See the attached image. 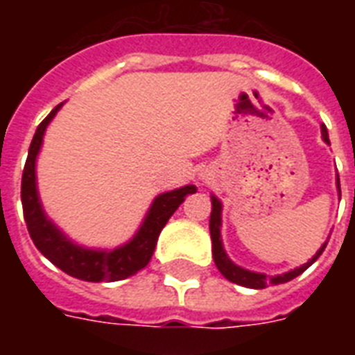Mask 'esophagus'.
Returning a JSON list of instances; mask_svg holds the SVG:
<instances>
[{"instance_id":"1","label":"esophagus","mask_w":355,"mask_h":355,"mask_svg":"<svg viewBox=\"0 0 355 355\" xmlns=\"http://www.w3.org/2000/svg\"><path fill=\"white\" fill-rule=\"evenodd\" d=\"M200 177H202V180H206V177H205V175H200Z\"/></svg>"}]
</instances>
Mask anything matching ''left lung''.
<instances>
[{
  "label": "left lung",
  "instance_id": "8db88e82",
  "mask_svg": "<svg viewBox=\"0 0 355 355\" xmlns=\"http://www.w3.org/2000/svg\"><path fill=\"white\" fill-rule=\"evenodd\" d=\"M322 130V139H324L326 144H330V138H328V130L322 125L320 127ZM337 189H339V195H341V186H339V175H337ZM221 200L217 199L216 195H211V216H210V236H211V252H214V261H216L217 269L221 272L227 280L234 282L237 286L243 287H250V289H265L267 286H278V284H286V282L293 280V278H297L298 275H302L304 270L308 269L309 265L315 263V259L319 258L322 250L326 248L328 241L322 245V247L317 250L313 258L309 259L308 263L300 265L297 269L289 270V272H284V275L278 276H267L263 272H252V270H247L236 265L232 259L228 258L227 252H225V248H223V241H221Z\"/></svg>",
  "mask_w": 355,
  "mask_h": 355
}]
</instances>
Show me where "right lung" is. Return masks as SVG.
Listing matches in <instances>:
<instances>
[{
	"mask_svg": "<svg viewBox=\"0 0 355 355\" xmlns=\"http://www.w3.org/2000/svg\"><path fill=\"white\" fill-rule=\"evenodd\" d=\"M60 107L62 103L53 108L51 114L38 125L25 162L24 175H21V206H24L27 230L36 248L66 275L85 282L125 280L149 263L162 228L166 227L169 217L182 205L184 199L195 193L197 188L189 184L184 188L158 195L153 200L136 236L121 247L112 250H96V248L75 245L47 219L36 189V156L40 153L47 125L51 123Z\"/></svg>",
	"mask_w": 355,
	"mask_h": 355,
	"instance_id": "obj_1",
	"label": "right lung"
}]
</instances>
